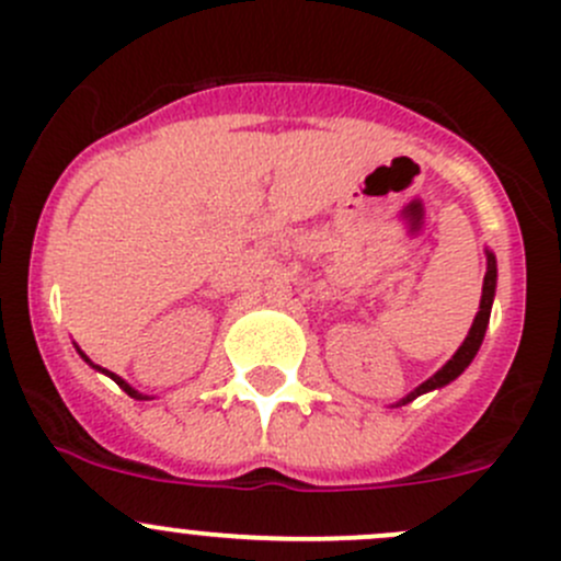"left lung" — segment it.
<instances>
[{
	"instance_id": "left-lung-1",
	"label": "left lung",
	"mask_w": 561,
	"mask_h": 561,
	"mask_svg": "<svg viewBox=\"0 0 561 561\" xmlns=\"http://www.w3.org/2000/svg\"><path fill=\"white\" fill-rule=\"evenodd\" d=\"M494 287H496V260H494V254L489 252V268H485L483 298H480V312H478V317H474V322H472V328H469L467 339H463V344H461V347H458V353L454 355V358H450L448 364H445L443 369H439L437 375L432 377V380H426V382H423V386H417L415 390H412V393L407 396V399L401 401V404L412 401V399H415V396L426 393V390L448 386L450 380H456V377L461 375V371L467 369L469 364H472L474 353H478L480 342H483V336H485V325H489L491 301H494Z\"/></svg>"
}]
</instances>
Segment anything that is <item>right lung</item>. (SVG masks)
<instances>
[{
  "label": "right lung",
  "instance_id": "add662e5",
  "mask_svg": "<svg viewBox=\"0 0 561 561\" xmlns=\"http://www.w3.org/2000/svg\"><path fill=\"white\" fill-rule=\"evenodd\" d=\"M81 355H83V353H81ZM83 358H87V355H83ZM87 360H89V358H87ZM89 364H92V360H89ZM92 366H94V364H92ZM98 369H100V366H98ZM103 371H105V375H107V377H111V380H113V382H116V386H118V388H124V393H127V396H133V399H146V396H144V393H138V390H135V388H129V386H127V382H124V380H122V377H116V375H113V371H107V369H103Z\"/></svg>",
  "mask_w": 561,
  "mask_h": 561
}]
</instances>
